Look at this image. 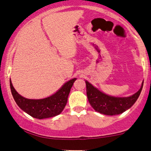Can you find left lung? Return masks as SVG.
Masks as SVG:
<instances>
[{
  "label": "left lung",
  "instance_id": "obj_1",
  "mask_svg": "<svg viewBox=\"0 0 151 151\" xmlns=\"http://www.w3.org/2000/svg\"><path fill=\"white\" fill-rule=\"evenodd\" d=\"M85 82L86 95L90 105L96 111L108 116L122 114L131 108L140 96L143 85V81L140 89L131 96L127 97H116L106 94L86 80Z\"/></svg>",
  "mask_w": 151,
  "mask_h": 151
}]
</instances>
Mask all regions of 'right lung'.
I'll list each match as a JSON object with an SVG mask.
<instances>
[{"instance_id":"obj_1","label":"right lung","mask_w":151,"mask_h":151,"mask_svg":"<svg viewBox=\"0 0 151 151\" xmlns=\"http://www.w3.org/2000/svg\"><path fill=\"white\" fill-rule=\"evenodd\" d=\"M77 78L70 79L48 97L40 99H31L23 97L17 92L10 79V86L13 99L22 111L33 118L47 119L58 116L63 111L67 102L69 93Z\"/></svg>"}]
</instances>
